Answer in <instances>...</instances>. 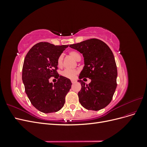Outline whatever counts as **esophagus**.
Returning <instances> with one entry per match:
<instances>
[{
    "label": "esophagus",
    "instance_id": "1",
    "mask_svg": "<svg viewBox=\"0 0 147 147\" xmlns=\"http://www.w3.org/2000/svg\"><path fill=\"white\" fill-rule=\"evenodd\" d=\"M71 82H72V83H75L77 82V80H71Z\"/></svg>",
    "mask_w": 147,
    "mask_h": 147
}]
</instances>
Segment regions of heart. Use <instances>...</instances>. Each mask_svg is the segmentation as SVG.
Segmentation results:
<instances>
[{
	"label": "heart",
	"instance_id": "b5f03b06",
	"mask_svg": "<svg viewBox=\"0 0 147 147\" xmlns=\"http://www.w3.org/2000/svg\"><path fill=\"white\" fill-rule=\"evenodd\" d=\"M69 55L72 57L74 59H75L76 61H79L81 59V56L80 55L79 53L76 51H70L69 52ZM63 55H61L57 60V64L58 67H61L63 65ZM78 70L75 69H65L63 72H62V75L63 77H66L67 78L72 79L74 78L76 75L78 74Z\"/></svg>",
	"mask_w": 147,
	"mask_h": 147
}]
</instances>
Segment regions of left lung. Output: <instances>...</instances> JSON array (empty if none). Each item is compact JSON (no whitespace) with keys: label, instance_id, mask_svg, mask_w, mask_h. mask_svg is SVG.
Returning <instances> with one entry per match:
<instances>
[{"label":"left lung","instance_id":"left-lung-1","mask_svg":"<svg viewBox=\"0 0 147 147\" xmlns=\"http://www.w3.org/2000/svg\"><path fill=\"white\" fill-rule=\"evenodd\" d=\"M69 47L82 53L84 57V65L78 80L82 85L78 93L81 105L87 110L95 111L105 108L112 100L117 85V68L112 50L96 38ZM84 77L92 82L89 84L83 82L81 79Z\"/></svg>","mask_w":147,"mask_h":147}]
</instances>
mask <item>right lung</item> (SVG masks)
<instances>
[{
  "mask_svg": "<svg viewBox=\"0 0 147 147\" xmlns=\"http://www.w3.org/2000/svg\"><path fill=\"white\" fill-rule=\"evenodd\" d=\"M68 47L40 42L25 57L22 72L25 91L31 104L43 113L56 112L63 108L71 88L70 79L56 72L57 58ZM55 76L58 82L53 84L49 79Z\"/></svg>",
  "mask_w": 147,
  "mask_h": 147,
  "instance_id": "1",
  "label": "right lung"
}]
</instances>
